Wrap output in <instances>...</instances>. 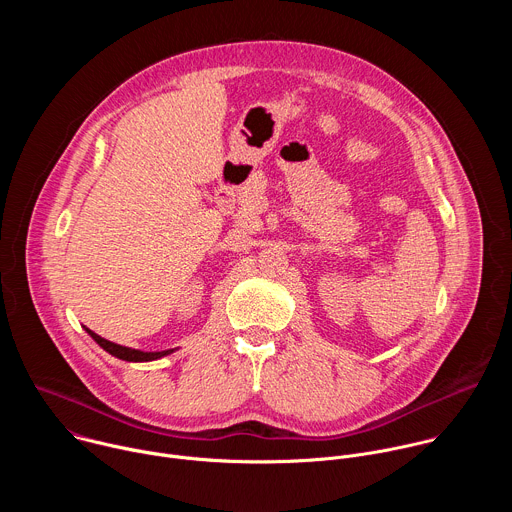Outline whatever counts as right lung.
I'll use <instances>...</instances> for the list:
<instances>
[{"instance_id":"obj_1","label":"right lung","mask_w":512,"mask_h":512,"mask_svg":"<svg viewBox=\"0 0 512 512\" xmlns=\"http://www.w3.org/2000/svg\"><path fill=\"white\" fill-rule=\"evenodd\" d=\"M87 330V334L105 350L109 352L111 356L115 358H121V360H127V362H150V360H158L162 356H168L172 352H176L178 348H168V350H156V352H145V350H137V348H129V346H121V344H115L111 340H105L101 338L99 334H95L93 330H89L87 326H83Z\"/></svg>"}]
</instances>
